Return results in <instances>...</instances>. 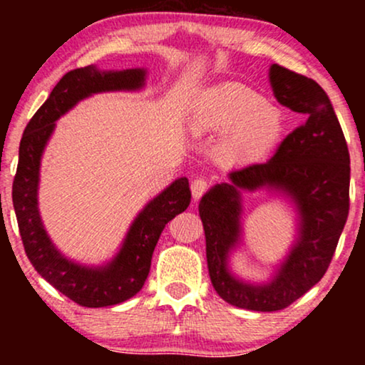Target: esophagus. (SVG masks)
<instances>
[{
  "label": "esophagus",
  "instance_id": "1",
  "mask_svg": "<svg viewBox=\"0 0 365 365\" xmlns=\"http://www.w3.org/2000/svg\"><path fill=\"white\" fill-rule=\"evenodd\" d=\"M207 187H209V182L204 178L194 179V181L191 182V192H192L194 201H197V199L207 191Z\"/></svg>",
  "mask_w": 365,
  "mask_h": 365
}]
</instances>
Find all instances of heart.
I'll return each mask as SVG.
<instances>
[{"label": "heart", "instance_id": "obj_1", "mask_svg": "<svg viewBox=\"0 0 365 365\" xmlns=\"http://www.w3.org/2000/svg\"><path fill=\"white\" fill-rule=\"evenodd\" d=\"M191 128L199 136L229 130L222 141L224 159L246 164L276 144L282 119L262 94L241 83H224L199 96L191 111Z\"/></svg>", "mask_w": 365, "mask_h": 365}]
</instances>
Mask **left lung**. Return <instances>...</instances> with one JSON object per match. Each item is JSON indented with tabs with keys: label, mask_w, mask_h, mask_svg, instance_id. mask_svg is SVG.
<instances>
[{
	"label": "left lung",
	"mask_w": 365,
	"mask_h": 365,
	"mask_svg": "<svg viewBox=\"0 0 365 365\" xmlns=\"http://www.w3.org/2000/svg\"><path fill=\"white\" fill-rule=\"evenodd\" d=\"M269 83L282 106L306 116L264 164L229 173L199 202L206 257L216 292L232 306L272 312L291 306L321 281L336 251L349 214L351 158L342 128L326 91L311 78L279 64ZM289 197L298 211V234L269 282L247 283L228 269L242 235L241 190Z\"/></svg>",
	"instance_id": "left-lung-1"
}]
</instances>
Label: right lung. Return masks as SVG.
Wrapping results in <instances>:
<instances>
[{"label":"right lung","instance_id":"right-lung-1","mask_svg":"<svg viewBox=\"0 0 365 365\" xmlns=\"http://www.w3.org/2000/svg\"><path fill=\"white\" fill-rule=\"evenodd\" d=\"M146 69H73L59 79L41 108L34 113L19 143V161L13 181V206L24 251L39 276L54 289L84 307H106L124 302L146 282L158 239L166 224L186 211L191 202L187 178L153 197L128 229L116 256L104 266H83L68 259L48 236L38 207L39 168L44 148L56 121L79 101L96 93L138 91L144 88Z\"/></svg>","mask_w":365,"mask_h":365}]
</instances>
